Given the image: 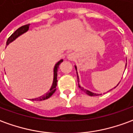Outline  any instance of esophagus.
I'll return each instance as SVG.
<instances>
[{
  "instance_id": "obj_1",
  "label": "esophagus",
  "mask_w": 133,
  "mask_h": 133,
  "mask_svg": "<svg viewBox=\"0 0 133 133\" xmlns=\"http://www.w3.org/2000/svg\"><path fill=\"white\" fill-rule=\"evenodd\" d=\"M76 58V55L75 53H70L68 55V59L69 60H74Z\"/></svg>"
}]
</instances>
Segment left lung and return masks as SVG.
Here are the masks:
<instances>
[{
  "mask_svg": "<svg viewBox=\"0 0 133 133\" xmlns=\"http://www.w3.org/2000/svg\"><path fill=\"white\" fill-rule=\"evenodd\" d=\"M126 65H127V63H126V65H125V67H126ZM75 68H76V73H77V67L75 66ZM77 77H78V73H77ZM78 82H79V81H78ZM118 84H119V83H118ZM78 87H79L80 89H81L82 91H83L84 92L86 93V94H88V95L91 96H99V95H101V94H95V93L91 92V91H89V90H87V89H83V87H81V86H80L79 83H78Z\"/></svg>",
  "mask_w": 133,
  "mask_h": 133,
  "instance_id": "obj_1",
  "label": "left lung"
}]
</instances>
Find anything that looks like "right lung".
Returning a JSON list of instances; mask_svg holds the SVG:
<instances>
[{
	"label": "right lung",
	"instance_id": "add662e5",
	"mask_svg": "<svg viewBox=\"0 0 133 133\" xmlns=\"http://www.w3.org/2000/svg\"><path fill=\"white\" fill-rule=\"evenodd\" d=\"M29 25L30 24H26L24 25V26H22L21 27H19L16 31L13 33V34L10 36V37L8 38V40L6 42V45H8V44H10L11 42H12L13 41H14L17 37H18L19 36H21V34H24L25 32L29 30ZM63 61V60H60V61H58L57 63L55 64V65L54 67V76H53V82H52V85L51 86L50 91L47 92L44 95L41 96L39 97H37V98H35V99H32L31 100L32 101H43V100H45V99H49L50 97L56 91V86H57V69L59 68V65H60V63Z\"/></svg>",
	"mask_w": 133,
	"mask_h": 133
}]
</instances>
